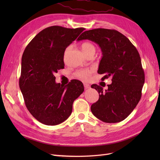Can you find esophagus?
Instances as JSON below:
<instances>
[{"label":"esophagus","mask_w":160,"mask_h":160,"mask_svg":"<svg viewBox=\"0 0 160 160\" xmlns=\"http://www.w3.org/2000/svg\"><path fill=\"white\" fill-rule=\"evenodd\" d=\"M83 85H84V88H85V89H89L90 88V85L89 84H88V83H84Z\"/></svg>","instance_id":"1"}]
</instances>
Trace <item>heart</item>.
<instances>
[{
  "mask_svg": "<svg viewBox=\"0 0 160 160\" xmlns=\"http://www.w3.org/2000/svg\"><path fill=\"white\" fill-rule=\"evenodd\" d=\"M81 49L84 54L87 56L90 52H95L96 48L95 46L90 42H84L81 44ZM93 72L92 69H80L77 70L75 72V76L78 79L82 80L88 79L91 72Z\"/></svg>",
  "mask_w": 160,
  "mask_h": 160,
  "instance_id": "b5f03b06",
  "label": "heart"
}]
</instances>
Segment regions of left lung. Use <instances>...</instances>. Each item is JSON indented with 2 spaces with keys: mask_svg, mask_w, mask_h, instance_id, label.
Returning a JSON list of instances; mask_svg holds the SVG:
<instances>
[{
  "mask_svg": "<svg viewBox=\"0 0 160 160\" xmlns=\"http://www.w3.org/2000/svg\"><path fill=\"white\" fill-rule=\"evenodd\" d=\"M88 39L98 44L102 51L99 74L103 81L111 77L112 83L103 91L93 84L99 94L97 102L91 106V112L105 123H118L127 118L142 97L145 74L141 58L135 47L119 31L95 28L83 32L77 41Z\"/></svg>",
  "mask_w": 160,
  "mask_h": 160,
  "instance_id": "left-lung-1",
  "label": "left lung"
}]
</instances>
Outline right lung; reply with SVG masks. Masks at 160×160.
<instances>
[{"label":"right lung","mask_w":160,"mask_h":160,"mask_svg":"<svg viewBox=\"0 0 160 160\" xmlns=\"http://www.w3.org/2000/svg\"><path fill=\"white\" fill-rule=\"evenodd\" d=\"M85 30L51 26L38 32L22 54L19 88L28 111L47 125L63 122L71 114L73 101L83 93L79 80L56 83L54 74L64 69L66 48Z\"/></svg>","instance_id":"add662e5"}]
</instances>
